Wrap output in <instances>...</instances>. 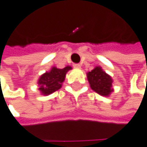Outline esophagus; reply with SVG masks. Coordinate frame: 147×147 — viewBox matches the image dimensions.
Wrapping results in <instances>:
<instances>
[{
    "label": "esophagus",
    "mask_w": 147,
    "mask_h": 147,
    "mask_svg": "<svg viewBox=\"0 0 147 147\" xmlns=\"http://www.w3.org/2000/svg\"><path fill=\"white\" fill-rule=\"evenodd\" d=\"M74 67L77 68V69H80V64H74Z\"/></svg>",
    "instance_id": "1"
}]
</instances>
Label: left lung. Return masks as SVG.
Segmentation results:
<instances>
[{
    "label": "left lung",
    "instance_id": "obj_1",
    "mask_svg": "<svg viewBox=\"0 0 147 147\" xmlns=\"http://www.w3.org/2000/svg\"><path fill=\"white\" fill-rule=\"evenodd\" d=\"M90 88L102 96H109L113 91L112 78L106 74L102 67H95L91 72L87 74Z\"/></svg>",
    "mask_w": 147,
    "mask_h": 147
}]
</instances>
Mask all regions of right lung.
I'll return each mask as SVG.
<instances>
[{"instance_id":"add662e5","label":"right lung","mask_w":147,"mask_h":147,"mask_svg":"<svg viewBox=\"0 0 147 147\" xmlns=\"http://www.w3.org/2000/svg\"><path fill=\"white\" fill-rule=\"evenodd\" d=\"M71 69L72 67L69 65L62 69L53 67L49 72L42 74L38 82L39 85L38 89L40 90L41 94L44 95H48L59 90L65 80V74Z\"/></svg>"}]
</instances>
